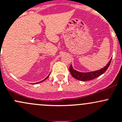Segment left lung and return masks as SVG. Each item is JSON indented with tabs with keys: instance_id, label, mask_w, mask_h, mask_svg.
I'll return each instance as SVG.
<instances>
[{
	"instance_id": "8db88e82",
	"label": "left lung",
	"mask_w": 122,
	"mask_h": 122,
	"mask_svg": "<svg viewBox=\"0 0 122 122\" xmlns=\"http://www.w3.org/2000/svg\"><path fill=\"white\" fill-rule=\"evenodd\" d=\"M111 61L112 59L109 61V62H108L107 64L106 65V66H105L104 68L100 69V70H97V71H93V72H78V71L74 70V68H72L71 65L70 66V68H69V71H70V73L72 75V77L74 78H76V80H78L80 81H83L91 80L94 79V78L99 77L100 76H101V75L103 74V73H104L105 71L107 70L108 68H109V66H110V62H111Z\"/></svg>"
}]
</instances>
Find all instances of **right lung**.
Masks as SVG:
<instances>
[{
	"label": "right lung",
	"instance_id": "add662e5",
	"mask_svg": "<svg viewBox=\"0 0 122 122\" xmlns=\"http://www.w3.org/2000/svg\"><path fill=\"white\" fill-rule=\"evenodd\" d=\"M49 76H50V75H49ZM49 76H48V77H46V78H45V79H44V80H46V79H47V78H48ZM44 80H42V81H44ZM42 81H40V82H38V83H41V82H42Z\"/></svg>",
	"mask_w": 122,
	"mask_h": 122
}]
</instances>
